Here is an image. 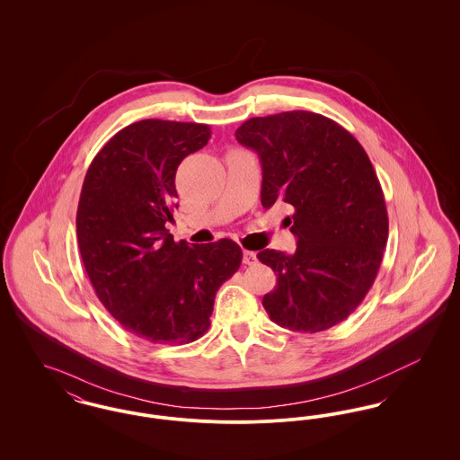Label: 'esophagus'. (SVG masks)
<instances>
[{
  "instance_id": "obj_1",
  "label": "esophagus",
  "mask_w": 460,
  "mask_h": 460,
  "mask_svg": "<svg viewBox=\"0 0 460 460\" xmlns=\"http://www.w3.org/2000/svg\"><path fill=\"white\" fill-rule=\"evenodd\" d=\"M255 262H257V255H255L253 252L244 250V252H243V263H246V265H255Z\"/></svg>"
}]
</instances>
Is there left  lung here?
Instances as JSON below:
<instances>
[{"label": "left lung", "mask_w": 460, "mask_h": 460, "mask_svg": "<svg viewBox=\"0 0 460 460\" xmlns=\"http://www.w3.org/2000/svg\"><path fill=\"white\" fill-rule=\"evenodd\" d=\"M236 139L261 158L263 208L278 201L293 208L286 220L295 253L265 248L257 255L278 276L263 308L278 326L298 332L336 326L371 289L388 241L369 156L340 124L305 110L253 117Z\"/></svg>", "instance_id": "8db88e82"}]
</instances>
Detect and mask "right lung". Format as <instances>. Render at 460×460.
Segmentation results:
<instances>
[{
	"label": "right lung",
	"instance_id": "right-lung-1",
	"mask_svg": "<svg viewBox=\"0 0 460 460\" xmlns=\"http://www.w3.org/2000/svg\"><path fill=\"white\" fill-rule=\"evenodd\" d=\"M208 139L205 124L134 122L93 158L83 182L75 224L89 281L122 328L152 343L203 336L217 289L240 269L234 241L190 246L165 229L175 171Z\"/></svg>",
	"mask_w": 460,
	"mask_h": 460
}]
</instances>
